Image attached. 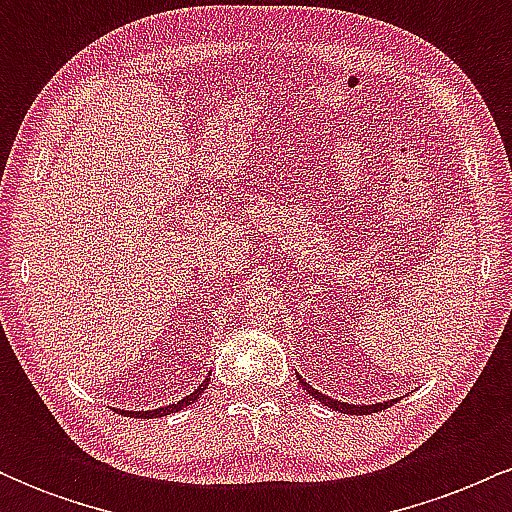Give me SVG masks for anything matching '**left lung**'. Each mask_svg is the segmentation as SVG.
<instances>
[{
  "instance_id": "left-lung-1",
  "label": "left lung",
  "mask_w": 512,
  "mask_h": 512,
  "mask_svg": "<svg viewBox=\"0 0 512 512\" xmlns=\"http://www.w3.org/2000/svg\"><path fill=\"white\" fill-rule=\"evenodd\" d=\"M298 380H301L303 390L308 392V395H313V397L317 399V402H322V404H325V407H330V409H334V411H342V414H356V416H361V414H375V411H383V409L392 407V404L397 402V399H387V402H375V404H349V402H339V399H332V397L322 395V392H317L313 385L305 383L301 375H298Z\"/></svg>"
}]
</instances>
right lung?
<instances>
[{"instance_id": "right-lung-1", "label": "right lung", "mask_w": 512, "mask_h": 512, "mask_svg": "<svg viewBox=\"0 0 512 512\" xmlns=\"http://www.w3.org/2000/svg\"><path fill=\"white\" fill-rule=\"evenodd\" d=\"M207 385H209V375L204 378V383L199 385L195 392H190L187 397H182L178 404H168V407H158V409H149V411H120V414H129V416H134V419H161V416L175 414V411H180V409L190 407V404H195L197 399L202 397V392L207 390Z\"/></svg>"}]
</instances>
